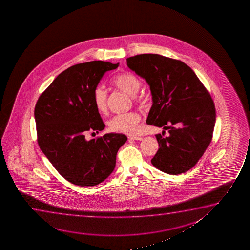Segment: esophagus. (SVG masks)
I'll return each mask as SVG.
<instances>
[{
  "instance_id": "esophagus-1",
  "label": "esophagus",
  "mask_w": 250,
  "mask_h": 250,
  "mask_svg": "<svg viewBox=\"0 0 250 250\" xmlns=\"http://www.w3.org/2000/svg\"><path fill=\"white\" fill-rule=\"evenodd\" d=\"M128 138L130 139V140H137V141H141L143 138L140 137H135V136H129L128 137Z\"/></svg>"
}]
</instances>
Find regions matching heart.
I'll return each instance as SVG.
<instances>
[{
  "label": "heart",
  "mask_w": 250,
  "mask_h": 250,
  "mask_svg": "<svg viewBox=\"0 0 250 250\" xmlns=\"http://www.w3.org/2000/svg\"><path fill=\"white\" fill-rule=\"evenodd\" d=\"M113 84L117 89L126 93L129 96H133L134 101L140 106L146 104V100L143 96H135L141 87V80L137 76L132 73H122L113 79ZM93 102L100 113L104 114L107 112V92L104 87H96L93 95ZM140 120V114L137 112L120 113L114 115L109 120L108 127L112 131L132 135L137 132V125Z\"/></svg>",
  "instance_id": "heart-1"
}]
</instances>
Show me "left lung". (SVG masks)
Wrapping results in <instances>:
<instances>
[{
    "instance_id": "8db88e82",
    "label": "left lung",
    "mask_w": 250,
    "mask_h": 250,
    "mask_svg": "<svg viewBox=\"0 0 250 250\" xmlns=\"http://www.w3.org/2000/svg\"><path fill=\"white\" fill-rule=\"evenodd\" d=\"M126 62L150 87L153 105L147 123L164 129L162 135H155L160 148L152 164L168 174L188 171L212 141L216 120L212 97L194 71L181 61L143 54ZM167 129L170 135L163 137Z\"/></svg>"
}]
</instances>
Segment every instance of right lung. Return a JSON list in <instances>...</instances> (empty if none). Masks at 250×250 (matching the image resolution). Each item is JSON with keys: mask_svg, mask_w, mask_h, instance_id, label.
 Wrapping results in <instances>:
<instances>
[{"mask_svg": "<svg viewBox=\"0 0 250 250\" xmlns=\"http://www.w3.org/2000/svg\"><path fill=\"white\" fill-rule=\"evenodd\" d=\"M119 65L102 61L72 65L56 77L35 106L38 145L59 173L73 185L95 186L104 181L127 141L119 133L85 139L87 132L105 128L93 95L106 72Z\"/></svg>", "mask_w": 250, "mask_h": 250, "instance_id": "obj_1", "label": "right lung"}]
</instances>
